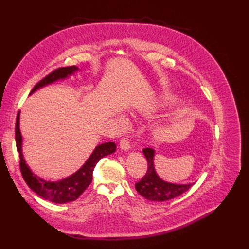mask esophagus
<instances>
[{
    "label": "esophagus",
    "mask_w": 249,
    "mask_h": 249,
    "mask_svg": "<svg viewBox=\"0 0 249 249\" xmlns=\"http://www.w3.org/2000/svg\"><path fill=\"white\" fill-rule=\"evenodd\" d=\"M120 147L123 151H129L130 150V143L127 138H122L120 141Z\"/></svg>",
    "instance_id": "1"
}]
</instances>
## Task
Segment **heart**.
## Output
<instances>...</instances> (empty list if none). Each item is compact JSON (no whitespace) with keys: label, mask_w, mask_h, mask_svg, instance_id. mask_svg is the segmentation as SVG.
<instances>
[{"label":"heart","mask_w":249,"mask_h":249,"mask_svg":"<svg viewBox=\"0 0 249 249\" xmlns=\"http://www.w3.org/2000/svg\"><path fill=\"white\" fill-rule=\"evenodd\" d=\"M178 103V100L177 97L172 96V95H166V96L161 97V99L158 102V104L155 106L156 108H166V107H171V106L177 105ZM119 123L121 125H125L126 121L124 118H120L119 119Z\"/></svg>","instance_id":"b5f03b06"}]
</instances>
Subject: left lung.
<instances>
[{
	"mask_svg": "<svg viewBox=\"0 0 249 249\" xmlns=\"http://www.w3.org/2000/svg\"><path fill=\"white\" fill-rule=\"evenodd\" d=\"M143 154L147 160V171L145 176L138 183H136V189L142 197L150 201H161L171 200L178 196L186 192L195 183L189 184H176L163 181L158 177L154 166L155 150L151 147L143 149Z\"/></svg>",
	"mask_w": 249,
	"mask_h": 249,
	"instance_id": "obj_1",
	"label": "left lung"
}]
</instances>
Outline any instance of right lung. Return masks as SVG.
I'll return each instance as SVG.
<instances>
[{
	"mask_svg": "<svg viewBox=\"0 0 249 249\" xmlns=\"http://www.w3.org/2000/svg\"><path fill=\"white\" fill-rule=\"evenodd\" d=\"M79 71L77 66L70 67H61L57 68L56 71H52L48 76L45 77L43 80L38 83L32 89L31 94L36 92L37 89L44 88L48 84L54 83L59 80H65L68 77L72 76L73 73ZM30 94V95H31ZM20 111L16 120V145H17V151L19 153L20 158V170L22 173L25 183L28 186L36 193L39 197L44 198L51 202L54 203H67L71 201L77 200L80 195L88 188L89 184L92 183V177L94 168L96 163L102 160L103 157L112 154L116 150V145L114 142H105L103 144H99L95 147L93 153L89 156L87 161L83 163V166L77 170L71 176L65 178L59 179V181H46V179L37 177L33 173L30 167L26 165L25 160L22 153V136L20 131Z\"/></svg>",
	"mask_w": 249,
	"mask_h": 249,
	"instance_id": "right-lung-1",
	"label": "right lung"
}]
</instances>
